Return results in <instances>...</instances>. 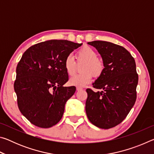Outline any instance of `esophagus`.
Wrapping results in <instances>:
<instances>
[{
    "label": "esophagus",
    "instance_id": "esophagus-1",
    "mask_svg": "<svg viewBox=\"0 0 154 154\" xmlns=\"http://www.w3.org/2000/svg\"><path fill=\"white\" fill-rule=\"evenodd\" d=\"M76 89H77V91H79V90H82L83 89V88H81V87H77Z\"/></svg>",
    "mask_w": 154,
    "mask_h": 154
}]
</instances>
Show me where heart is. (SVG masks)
Returning <instances> with one entry per match:
<instances>
[{
	"mask_svg": "<svg viewBox=\"0 0 154 154\" xmlns=\"http://www.w3.org/2000/svg\"><path fill=\"white\" fill-rule=\"evenodd\" d=\"M78 64H83L80 71L82 72L74 75L69 80V83L75 86H83L92 81V77H99L105 69V64L102 60L98 58V54L94 49L89 46L81 48L76 53ZM64 69L69 76H72L77 70V64L73 57L69 55L64 60Z\"/></svg>",
	"mask_w": 154,
	"mask_h": 154,
	"instance_id": "heart-1",
	"label": "heart"
}]
</instances>
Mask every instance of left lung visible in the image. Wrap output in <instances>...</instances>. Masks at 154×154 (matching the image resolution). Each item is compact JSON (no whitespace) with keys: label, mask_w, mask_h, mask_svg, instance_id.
<instances>
[{"label":"left lung","mask_w":154,"mask_h":154,"mask_svg":"<svg viewBox=\"0 0 154 154\" xmlns=\"http://www.w3.org/2000/svg\"><path fill=\"white\" fill-rule=\"evenodd\" d=\"M88 43L102 56L105 69L93 83V88L102 91L86 90L85 111L92 124L109 129L126 118L136 102L139 80L136 63L130 52L120 45L103 41Z\"/></svg>","instance_id":"8db88e82"}]
</instances>
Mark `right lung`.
I'll list each match as a JSON object with an SVG mask.
<instances>
[{
  "label": "right lung",
  "mask_w": 154,
  "mask_h": 154,
  "mask_svg": "<svg viewBox=\"0 0 154 154\" xmlns=\"http://www.w3.org/2000/svg\"><path fill=\"white\" fill-rule=\"evenodd\" d=\"M82 45L66 40H49L26 51L16 68L14 90L17 105L30 123L48 128L62 119L66 101L75 86L64 87L69 80L65 58Z\"/></svg>",
  "instance_id": "right-lung-1"
}]
</instances>
